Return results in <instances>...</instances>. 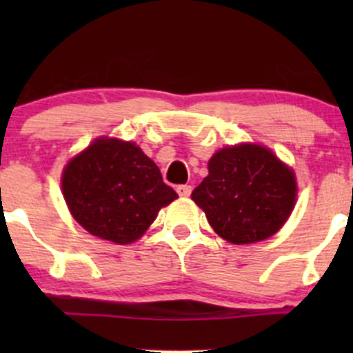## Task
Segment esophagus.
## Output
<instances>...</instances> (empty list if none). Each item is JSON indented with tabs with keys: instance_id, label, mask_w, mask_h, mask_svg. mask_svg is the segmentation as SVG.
Masks as SVG:
<instances>
[{
	"instance_id": "esophagus-1",
	"label": "esophagus",
	"mask_w": 353,
	"mask_h": 353,
	"mask_svg": "<svg viewBox=\"0 0 353 353\" xmlns=\"http://www.w3.org/2000/svg\"><path fill=\"white\" fill-rule=\"evenodd\" d=\"M177 194L183 198H188L191 194V186L190 184H181V186H177Z\"/></svg>"
}]
</instances>
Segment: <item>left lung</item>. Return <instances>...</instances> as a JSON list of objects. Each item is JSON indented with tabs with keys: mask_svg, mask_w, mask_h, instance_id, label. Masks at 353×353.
Returning <instances> with one entry per match:
<instances>
[{
	"mask_svg": "<svg viewBox=\"0 0 353 353\" xmlns=\"http://www.w3.org/2000/svg\"><path fill=\"white\" fill-rule=\"evenodd\" d=\"M295 176L273 152L259 145H239L216 152L208 176L191 193L210 225L232 244H252L272 237L295 205Z\"/></svg>",
	"mask_w": 353,
	"mask_h": 353,
	"instance_id": "1",
	"label": "left lung"
}]
</instances>
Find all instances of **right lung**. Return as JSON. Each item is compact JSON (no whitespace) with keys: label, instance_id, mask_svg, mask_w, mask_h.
Wrapping results in <instances>:
<instances>
[{"label":"right lung","instance_id":"obj_1","mask_svg":"<svg viewBox=\"0 0 353 353\" xmlns=\"http://www.w3.org/2000/svg\"><path fill=\"white\" fill-rule=\"evenodd\" d=\"M63 194L85 230L116 244L140 239L177 198L159 167L131 141L95 140L63 172Z\"/></svg>","mask_w":353,"mask_h":353}]
</instances>
